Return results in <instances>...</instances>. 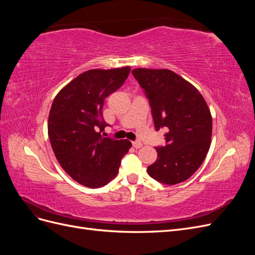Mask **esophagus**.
<instances>
[{
	"mask_svg": "<svg viewBox=\"0 0 255 255\" xmlns=\"http://www.w3.org/2000/svg\"><path fill=\"white\" fill-rule=\"evenodd\" d=\"M132 143H133V146H134L135 149H139V148H141V146H142V142H141V141H139V140L133 141Z\"/></svg>",
	"mask_w": 255,
	"mask_h": 255,
	"instance_id": "34e87169",
	"label": "esophagus"
}]
</instances>
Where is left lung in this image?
Masks as SVG:
<instances>
[{
  "instance_id": "8db88e82",
  "label": "left lung",
  "mask_w": 255,
  "mask_h": 255,
  "mask_svg": "<svg viewBox=\"0 0 255 255\" xmlns=\"http://www.w3.org/2000/svg\"><path fill=\"white\" fill-rule=\"evenodd\" d=\"M149 99L155 129L167 128L165 146H157L149 175L163 184L186 181L202 165L211 146L213 121L203 96L168 69L132 71Z\"/></svg>"
}]
</instances>
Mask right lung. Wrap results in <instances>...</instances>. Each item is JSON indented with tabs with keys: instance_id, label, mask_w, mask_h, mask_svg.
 I'll return each instance as SVG.
<instances>
[{
	"instance_id": "right-lung-1",
	"label": "right lung",
	"mask_w": 255,
	"mask_h": 255,
	"mask_svg": "<svg viewBox=\"0 0 255 255\" xmlns=\"http://www.w3.org/2000/svg\"><path fill=\"white\" fill-rule=\"evenodd\" d=\"M129 71L130 67L85 71L52 103L48 134L53 152L64 170L84 186L98 188L115 179L132 146L128 139L101 134L107 126L102 116L105 99L122 86Z\"/></svg>"
}]
</instances>
